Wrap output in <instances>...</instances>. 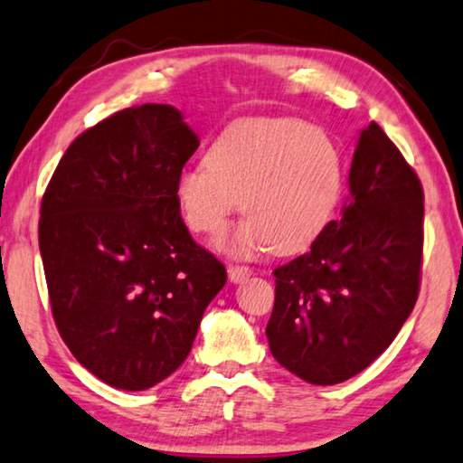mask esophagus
<instances>
[{
	"label": "esophagus",
	"instance_id": "obj_1",
	"mask_svg": "<svg viewBox=\"0 0 463 463\" xmlns=\"http://www.w3.org/2000/svg\"><path fill=\"white\" fill-rule=\"evenodd\" d=\"M252 274L250 268H246V265H230L227 268V276H230L232 282H242L244 278H249Z\"/></svg>",
	"mask_w": 463,
	"mask_h": 463
}]
</instances>
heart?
I'll return each instance as SVG.
<instances>
[{
  "label": "heart",
  "instance_id": "heart-1",
  "mask_svg": "<svg viewBox=\"0 0 463 463\" xmlns=\"http://www.w3.org/2000/svg\"><path fill=\"white\" fill-rule=\"evenodd\" d=\"M344 192L341 145L297 118L238 119L211 143L206 164L175 179L183 223L198 236L223 232L240 200L246 219L219 246L242 257L306 250L333 223Z\"/></svg>",
  "mask_w": 463,
  "mask_h": 463
}]
</instances>
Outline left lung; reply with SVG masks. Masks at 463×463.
Listing matches in <instances>:
<instances>
[{
  "label": "left lung",
  "instance_id": "1",
  "mask_svg": "<svg viewBox=\"0 0 463 463\" xmlns=\"http://www.w3.org/2000/svg\"><path fill=\"white\" fill-rule=\"evenodd\" d=\"M347 181L341 217L306 255L274 269L269 350L314 385L364 371L394 341L420 293L423 189L375 122L360 132Z\"/></svg>",
  "mask_w": 463,
  "mask_h": 463
}]
</instances>
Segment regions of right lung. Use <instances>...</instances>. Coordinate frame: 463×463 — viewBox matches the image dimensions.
Segmentation results:
<instances>
[{"label":"right lung","mask_w":463,"mask_h":463,"mask_svg":"<svg viewBox=\"0 0 463 463\" xmlns=\"http://www.w3.org/2000/svg\"><path fill=\"white\" fill-rule=\"evenodd\" d=\"M198 145L175 107L122 109L69 145L42 198L56 328L111 388L147 390L173 375L227 280L175 200L176 175Z\"/></svg>","instance_id":"1"}]
</instances>
